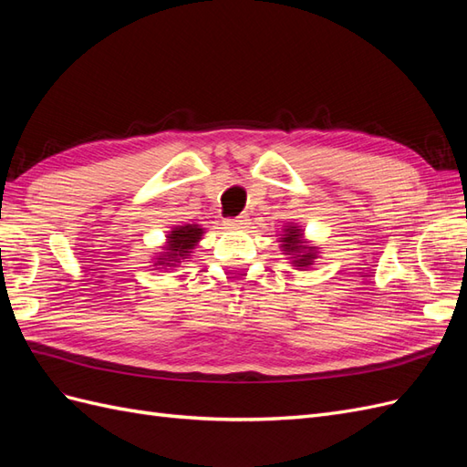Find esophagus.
<instances>
[{"mask_svg":"<svg viewBox=\"0 0 467 467\" xmlns=\"http://www.w3.org/2000/svg\"><path fill=\"white\" fill-rule=\"evenodd\" d=\"M249 223L247 216H235V218H228L223 220V225H228V228H234V230H239V228H245V225Z\"/></svg>","mask_w":467,"mask_h":467,"instance_id":"1","label":"esophagus"}]
</instances>
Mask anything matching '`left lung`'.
I'll return each mask as SVG.
<instances>
[{
    "instance_id": "1",
    "label": "left lung",
    "mask_w": 467,
    "mask_h": 467,
    "mask_svg": "<svg viewBox=\"0 0 467 467\" xmlns=\"http://www.w3.org/2000/svg\"><path fill=\"white\" fill-rule=\"evenodd\" d=\"M285 237H280V247L282 251H286V255H290L292 265L298 268H306L309 265H314V261L317 259V249L309 247L304 242V234L302 230L296 228V225H286L285 230Z\"/></svg>"
}]
</instances>
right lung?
Wrapping results in <instances>:
<instances>
[{
	"instance_id": "add662e5",
	"label": "right lung",
	"mask_w": 467,
	"mask_h": 467,
	"mask_svg": "<svg viewBox=\"0 0 467 467\" xmlns=\"http://www.w3.org/2000/svg\"><path fill=\"white\" fill-rule=\"evenodd\" d=\"M202 228L196 223H185L177 225L173 232L167 234V245L163 247V253H160L155 259L153 266L158 268H171L177 266L182 259H189L194 245L202 239Z\"/></svg>"
}]
</instances>
